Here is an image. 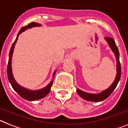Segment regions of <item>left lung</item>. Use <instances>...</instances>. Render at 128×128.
Masks as SVG:
<instances>
[{
  "instance_id": "obj_1",
  "label": "left lung",
  "mask_w": 128,
  "mask_h": 128,
  "mask_svg": "<svg viewBox=\"0 0 128 128\" xmlns=\"http://www.w3.org/2000/svg\"><path fill=\"white\" fill-rule=\"evenodd\" d=\"M105 40L108 42L110 48H111L112 51L114 52L116 59V76L114 81L111 84V86H110L106 90L101 92V93L97 94L84 92L78 88L76 90V92L78 93V94L80 96L81 98H83L84 100H86V101L100 102V101H102L103 100H106V98L109 97L110 94L112 93V92L114 90L120 79V76H121V65H120V60H119L120 59V55H119L118 49V48L116 45V43H115L114 40L113 38L110 37H106Z\"/></svg>"
}]
</instances>
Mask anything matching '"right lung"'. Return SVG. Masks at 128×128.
<instances>
[{"label":"right lung","mask_w":128,"mask_h":128,"mask_svg":"<svg viewBox=\"0 0 128 128\" xmlns=\"http://www.w3.org/2000/svg\"><path fill=\"white\" fill-rule=\"evenodd\" d=\"M40 26H41V24L34 23V22H32V23L28 24V25H27V26L22 27L20 29V31H19L16 38L14 42L13 43L12 46L9 54V60H8V66H7V74H8V80H9L10 83L11 84L13 88V89L22 98H24V99H25L26 100H28V101H35V100L42 99V98H44L45 96H47L48 94L50 91V89H51V87L52 86L54 81L52 80L51 82H50L48 85L46 86V87H44L42 89L38 90H30L25 88L24 87H22V86H21L19 85L17 83V82L15 80L13 76V74H12V55H13L15 44L16 43L17 40H18V38L20 34L22 33V32L25 31V30L28 29V28H32V27H40ZM55 74H56V70H55V72L53 74V78H54Z\"/></svg>","instance_id":"add662e5"}]
</instances>
